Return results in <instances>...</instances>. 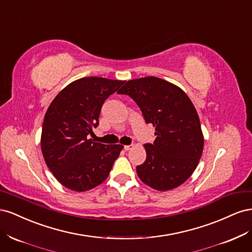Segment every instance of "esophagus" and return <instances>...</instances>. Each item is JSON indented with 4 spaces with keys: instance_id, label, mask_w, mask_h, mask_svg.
Masks as SVG:
<instances>
[{
    "instance_id": "34e87169",
    "label": "esophagus",
    "mask_w": 252,
    "mask_h": 252,
    "mask_svg": "<svg viewBox=\"0 0 252 252\" xmlns=\"http://www.w3.org/2000/svg\"><path fill=\"white\" fill-rule=\"evenodd\" d=\"M132 147H133V145H126V146H124V149L125 150H130Z\"/></svg>"
}]
</instances>
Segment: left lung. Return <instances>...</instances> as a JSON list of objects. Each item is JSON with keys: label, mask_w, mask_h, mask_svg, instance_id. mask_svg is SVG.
Here are the masks:
<instances>
[{"label": "left lung", "mask_w": 252, "mask_h": 252, "mask_svg": "<svg viewBox=\"0 0 252 252\" xmlns=\"http://www.w3.org/2000/svg\"><path fill=\"white\" fill-rule=\"evenodd\" d=\"M138 104L146 123L156 127L154 144H145L146 161L136 166L145 184L158 191L177 188L195 170L204 147L197 112L174 84L156 77L128 81L119 91Z\"/></svg>", "instance_id": "8db88e82"}]
</instances>
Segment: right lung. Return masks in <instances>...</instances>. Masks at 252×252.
Here are the masks:
<instances>
[{
    "label": "right lung",
    "instance_id": "add662e5",
    "mask_svg": "<svg viewBox=\"0 0 252 252\" xmlns=\"http://www.w3.org/2000/svg\"><path fill=\"white\" fill-rule=\"evenodd\" d=\"M125 81L97 77L70 83L55 97L45 114L41 148L55 178L66 188L83 192L107 179L123 146L94 142L102 105Z\"/></svg>",
    "mask_w": 252,
    "mask_h": 252
}]
</instances>
